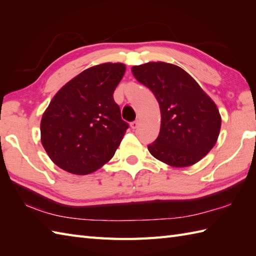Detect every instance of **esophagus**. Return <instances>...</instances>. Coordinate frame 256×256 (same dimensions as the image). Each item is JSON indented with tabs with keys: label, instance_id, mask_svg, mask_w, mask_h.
<instances>
[{
	"label": "esophagus",
	"instance_id": "esophagus-1",
	"mask_svg": "<svg viewBox=\"0 0 256 256\" xmlns=\"http://www.w3.org/2000/svg\"><path fill=\"white\" fill-rule=\"evenodd\" d=\"M138 126V120H136V121H134V122H132L131 123V128L134 130V128H136Z\"/></svg>",
	"mask_w": 256,
	"mask_h": 256
}]
</instances>
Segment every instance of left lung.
I'll use <instances>...</instances> for the list:
<instances>
[{
	"mask_svg": "<svg viewBox=\"0 0 256 256\" xmlns=\"http://www.w3.org/2000/svg\"><path fill=\"white\" fill-rule=\"evenodd\" d=\"M138 82L153 92L160 108L158 138L150 153L172 167L201 160L216 145L221 116L214 100L192 76L176 64L150 62L132 67Z\"/></svg>",
	"mask_w": 256,
	"mask_h": 256,
	"instance_id": "1",
	"label": "left lung"
}]
</instances>
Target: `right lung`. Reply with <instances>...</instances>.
Masks as SVG:
<instances>
[{
	"label": "right lung",
	"mask_w": 256,
	"mask_h": 256,
	"mask_svg": "<svg viewBox=\"0 0 256 256\" xmlns=\"http://www.w3.org/2000/svg\"><path fill=\"white\" fill-rule=\"evenodd\" d=\"M122 62H104L76 76L54 96L40 121V140L62 170L88 175L110 160L128 128L113 92Z\"/></svg>",
	"instance_id": "add662e5"
}]
</instances>
